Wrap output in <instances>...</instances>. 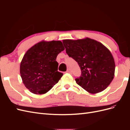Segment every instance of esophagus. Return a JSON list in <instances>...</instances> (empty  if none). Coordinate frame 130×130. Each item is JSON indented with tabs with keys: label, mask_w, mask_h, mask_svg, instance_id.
I'll return each instance as SVG.
<instances>
[{
	"label": "esophagus",
	"mask_w": 130,
	"mask_h": 130,
	"mask_svg": "<svg viewBox=\"0 0 130 130\" xmlns=\"http://www.w3.org/2000/svg\"><path fill=\"white\" fill-rule=\"evenodd\" d=\"M66 72L67 73H71V70H70V69H67V70Z\"/></svg>",
	"instance_id": "esophagus-1"
}]
</instances>
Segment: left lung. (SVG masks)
Masks as SVG:
<instances>
[{
	"label": "left lung",
	"mask_w": 130,
	"mask_h": 130,
	"mask_svg": "<svg viewBox=\"0 0 130 130\" xmlns=\"http://www.w3.org/2000/svg\"><path fill=\"white\" fill-rule=\"evenodd\" d=\"M62 42L67 54L80 67L81 75L75 78L76 83L92 94L107 88L115 72V62L110 51L102 43L89 38Z\"/></svg>",
	"instance_id": "8db88e82"
}]
</instances>
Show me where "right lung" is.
Listing matches in <instances>:
<instances>
[{
	"label": "right lung",
	"mask_w": 130,
	"mask_h": 130,
	"mask_svg": "<svg viewBox=\"0 0 130 130\" xmlns=\"http://www.w3.org/2000/svg\"><path fill=\"white\" fill-rule=\"evenodd\" d=\"M64 50L61 41H42L27 51L21 63L23 84L35 94L48 92L63 75L57 71L58 54Z\"/></svg>",
	"instance_id": "1"
}]
</instances>
